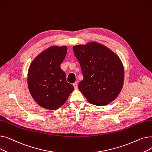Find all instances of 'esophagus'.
I'll return each instance as SVG.
<instances>
[{
	"label": "esophagus",
	"mask_w": 152,
	"mask_h": 152,
	"mask_svg": "<svg viewBox=\"0 0 152 152\" xmlns=\"http://www.w3.org/2000/svg\"><path fill=\"white\" fill-rule=\"evenodd\" d=\"M73 86H74V87H75V89L77 90V82H76V83H75L73 84Z\"/></svg>",
	"instance_id": "esophagus-1"
}]
</instances>
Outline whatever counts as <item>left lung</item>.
<instances>
[{
  "label": "left lung",
  "mask_w": 152,
  "mask_h": 152,
  "mask_svg": "<svg viewBox=\"0 0 152 152\" xmlns=\"http://www.w3.org/2000/svg\"><path fill=\"white\" fill-rule=\"evenodd\" d=\"M83 79L78 89L92 104L103 106L113 101L124 83V67L118 56L96 42L73 47Z\"/></svg>",
  "instance_id": "left-lung-1"
}]
</instances>
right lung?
I'll use <instances>...</instances> for the list:
<instances>
[{"label": "right lung", "mask_w": 152, "mask_h": 152, "mask_svg": "<svg viewBox=\"0 0 152 152\" xmlns=\"http://www.w3.org/2000/svg\"><path fill=\"white\" fill-rule=\"evenodd\" d=\"M66 53V46H51L40 53L29 67V92L37 104L44 108H59L74 90V87L66 82V74L60 68Z\"/></svg>", "instance_id": "obj_1"}]
</instances>
